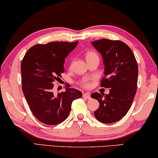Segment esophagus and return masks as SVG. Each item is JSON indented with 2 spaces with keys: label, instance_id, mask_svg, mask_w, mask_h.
I'll return each mask as SVG.
<instances>
[{
  "label": "esophagus",
  "instance_id": "obj_1",
  "mask_svg": "<svg viewBox=\"0 0 158 158\" xmlns=\"http://www.w3.org/2000/svg\"><path fill=\"white\" fill-rule=\"evenodd\" d=\"M83 98H85L87 99L90 98V94H88V93H85V94H83Z\"/></svg>",
  "mask_w": 158,
  "mask_h": 158
}]
</instances>
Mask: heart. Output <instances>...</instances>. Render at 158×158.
Listing matches in <instances>:
<instances>
[{
	"label": "heart",
	"instance_id": "heart-1",
	"mask_svg": "<svg viewBox=\"0 0 158 158\" xmlns=\"http://www.w3.org/2000/svg\"><path fill=\"white\" fill-rule=\"evenodd\" d=\"M85 57L86 60L88 61V60L94 59V58H98V55L96 52H95L94 50H88L85 52ZM79 84L80 85L82 86L83 88H89L90 86V80L88 78H83L82 79L81 81H79Z\"/></svg>",
	"mask_w": 158,
	"mask_h": 158
}]
</instances>
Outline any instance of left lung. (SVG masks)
Listing matches in <instances>:
<instances>
[{
    "mask_svg": "<svg viewBox=\"0 0 158 158\" xmlns=\"http://www.w3.org/2000/svg\"><path fill=\"white\" fill-rule=\"evenodd\" d=\"M92 45L101 54L105 65L101 87L110 88L109 94L90 95L99 102L94 116L99 122L111 124L124 117L132 104L137 88V62L130 47L122 41L102 39Z\"/></svg>",
    "mask_w": 158,
    "mask_h": 158,
    "instance_id": "left-lung-1",
    "label": "left lung"
}]
</instances>
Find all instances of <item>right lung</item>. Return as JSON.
I'll return each instance as SVG.
<instances>
[{
    "label": "right lung",
    "mask_w": 158,
    "mask_h": 158,
    "mask_svg": "<svg viewBox=\"0 0 158 158\" xmlns=\"http://www.w3.org/2000/svg\"><path fill=\"white\" fill-rule=\"evenodd\" d=\"M78 42H52L31 47L21 64L22 90L34 116L43 124L56 125L68 118L73 101L82 97L80 90L66 86L56 95L54 82L64 72V58Z\"/></svg>",
    "instance_id": "obj_1"
}]
</instances>
